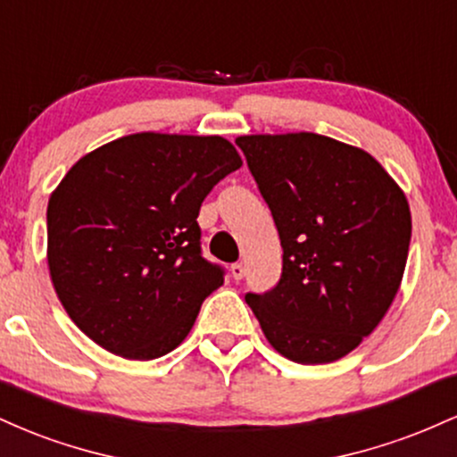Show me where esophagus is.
I'll return each instance as SVG.
<instances>
[{"instance_id":"esophagus-1","label":"esophagus","mask_w":457,"mask_h":457,"mask_svg":"<svg viewBox=\"0 0 457 457\" xmlns=\"http://www.w3.org/2000/svg\"><path fill=\"white\" fill-rule=\"evenodd\" d=\"M229 272H232V277H234L236 281H240V279H243V277H245V266L238 262V264L229 266Z\"/></svg>"}]
</instances>
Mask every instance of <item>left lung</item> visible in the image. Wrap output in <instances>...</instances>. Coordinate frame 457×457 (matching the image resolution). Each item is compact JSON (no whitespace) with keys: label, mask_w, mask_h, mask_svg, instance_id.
I'll return each mask as SVG.
<instances>
[{"label":"left lung","mask_w":457,"mask_h":457,"mask_svg":"<svg viewBox=\"0 0 457 457\" xmlns=\"http://www.w3.org/2000/svg\"><path fill=\"white\" fill-rule=\"evenodd\" d=\"M283 246L281 279L245 301L277 353L333 363L389 312L406 269L411 208L365 150L316 133L236 139Z\"/></svg>","instance_id":"left-lung-1"}]
</instances>
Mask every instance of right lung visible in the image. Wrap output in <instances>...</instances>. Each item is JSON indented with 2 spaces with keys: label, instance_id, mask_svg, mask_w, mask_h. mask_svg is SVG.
<instances>
[{
  "label": "right lung",
  "instance_id": "add662e5",
  "mask_svg": "<svg viewBox=\"0 0 457 457\" xmlns=\"http://www.w3.org/2000/svg\"><path fill=\"white\" fill-rule=\"evenodd\" d=\"M243 165L219 135L135 133L81 156L46 206L57 298L92 342L130 361L178 348L223 269L202 258L204 197Z\"/></svg>",
  "mask_w": 457,
  "mask_h": 457
}]
</instances>
